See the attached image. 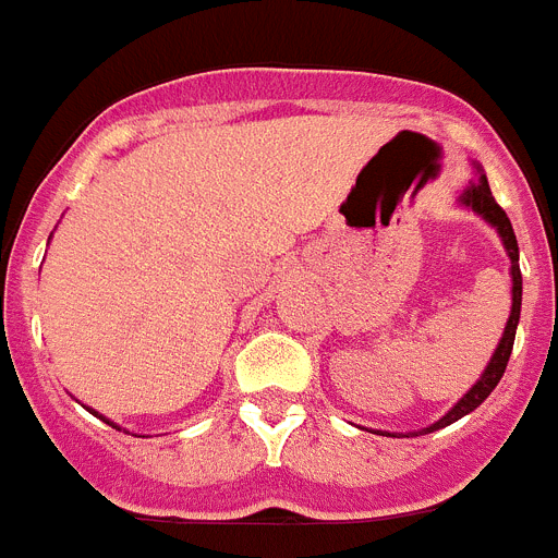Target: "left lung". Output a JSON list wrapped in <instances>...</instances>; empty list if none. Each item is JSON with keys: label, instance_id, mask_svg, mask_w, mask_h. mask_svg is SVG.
<instances>
[{"label": "left lung", "instance_id": "obj_1", "mask_svg": "<svg viewBox=\"0 0 558 558\" xmlns=\"http://www.w3.org/2000/svg\"><path fill=\"white\" fill-rule=\"evenodd\" d=\"M475 170H477V181H472V184L461 192V198H458V204L466 206V209H472V211H475V215H481V218L486 220V223H489L492 229H497V234H500L502 245H506V254H509V259H511V315H509V322H506V329H502L500 343H497L495 354H492L489 366L483 368L481 379H477L475 386H472L470 391L463 393V397L458 399L456 405H452L450 411L445 413V416L438 418V422H433V425L425 427V430L411 433V436H422V433L441 430V427L452 425V422H458V418H461V416H466V413L475 411V408L481 405L483 399L489 397V393L497 388V383H500L502 372H506V366H509L511 349H514V335H517V324H520V304H522L520 248H517V236H514V229H511V220L506 218V211L500 209V204H497L495 195H492L489 181H486V175H483L481 167H475ZM377 433H383V430H377ZM383 436H391V433H383Z\"/></svg>", "mask_w": 558, "mask_h": 558}]
</instances>
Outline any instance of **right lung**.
I'll return each mask as SVG.
<instances>
[{
    "label": "right lung",
    "mask_w": 558,
    "mask_h": 558,
    "mask_svg": "<svg viewBox=\"0 0 558 558\" xmlns=\"http://www.w3.org/2000/svg\"><path fill=\"white\" fill-rule=\"evenodd\" d=\"M88 413H95V416H100V413H97V411H92V408H88ZM100 418H102V422H106V425L117 427V425H113V422H111V418H106V416H100ZM117 430H120V427H117Z\"/></svg>",
    "instance_id": "right-lung-1"
}]
</instances>
